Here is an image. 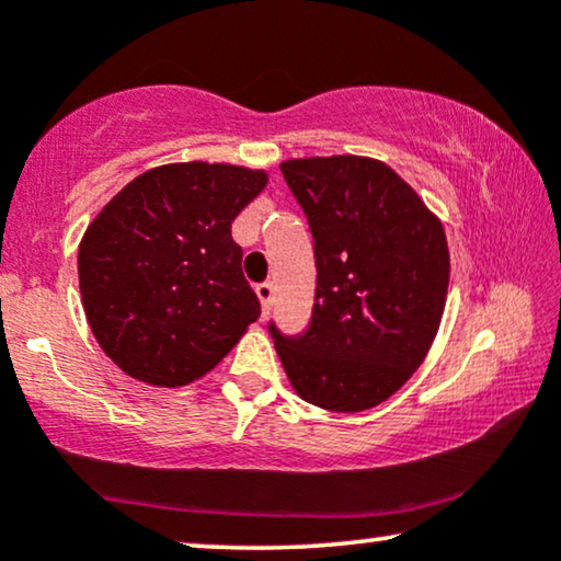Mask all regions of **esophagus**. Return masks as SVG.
Segmentation results:
<instances>
[{
    "instance_id": "1",
    "label": "esophagus",
    "mask_w": 561,
    "mask_h": 561,
    "mask_svg": "<svg viewBox=\"0 0 561 561\" xmlns=\"http://www.w3.org/2000/svg\"><path fill=\"white\" fill-rule=\"evenodd\" d=\"M255 294L260 298V304H263V313H267V309H271V301H273V283H257Z\"/></svg>"
}]
</instances>
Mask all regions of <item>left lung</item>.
I'll list each match as a JSON object with an SVG mask.
<instances>
[{"instance_id":"obj_1","label":"left lung","mask_w":561,"mask_h":561,"mask_svg":"<svg viewBox=\"0 0 561 561\" xmlns=\"http://www.w3.org/2000/svg\"><path fill=\"white\" fill-rule=\"evenodd\" d=\"M280 171L309 219L317 296L301 336L271 324L275 352L306 403L367 411L416 373L439 332L449 286L444 227L380 160L296 158Z\"/></svg>"}]
</instances>
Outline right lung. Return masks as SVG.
I'll use <instances>...</instances> for the list:
<instances>
[{
    "mask_svg": "<svg viewBox=\"0 0 561 561\" xmlns=\"http://www.w3.org/2000/svg\"><path fill=\"white\" fill-rule=\"evenodd\" d=\"M265 183V171L242 165H158L96 214L79 244L81 301L122 373L188 386L260 317L232 221Z\"/></svg>",
    "mask_w": 561,
    "mask_h": 561,
    "instance_id": "right-lung-1",
    "label": "right lung"
}]
</instances>
